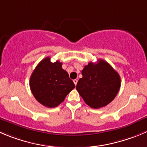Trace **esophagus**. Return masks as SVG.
Masks as SVG:
<instances>
[{"label": "esophagus", "mask_w": 147, "mask_h": 147, "mask_svg": "<svg viewBox=\"0 0 147 147\" xmlns=\"http://www.w3.org/2000/svg\"><path fill=\"white\" fill-rule=\"evenodd\" d=\"M73 82H74V84H75V85L77 84V82H78V80H77V79H74V80L73 81Z\"/></svg>", "instance_id": "34e87169"}]
</instances>
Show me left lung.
Returning <instances> with one entry per match:
<instances>
[{"mask_svg": "<svg viewBox=\"0 0 147 147\" xmlns=\"http://www.w3.org/2000/svg\"><path fill=\"white\" fill-rule=\"evenodd\" d=\"M76 90L86 105L94 109L105 107L116 97L121 87V77L103 60L90 62L82 71Z\"/></svg>", "mask_w": 147, "mask_h": 147, "instance_id": "8db88e82", "label": "left lung"}]
</instances>
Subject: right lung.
<instances>
[{"label":"right lung","mask_w":147,"mask_h":147,"mask_svg":"<svg viewBox=\"0 0 147 147\" xmlns=\"http://www.w3.org/2000/svg\"><path fill=\"white\" fill-rule=\"evenodd\" d=\"M31 91L36 100L47 107H55L64 101L75 84L62 68V63L44 58L37 65L29 81Z\"/></svg>","instance_id":"obj_1"}]
</instances>
